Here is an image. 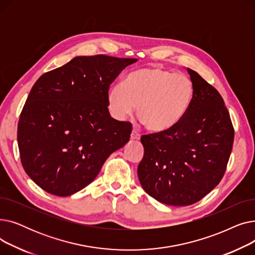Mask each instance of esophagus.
I'll return each instance as SVG.
<instances>
[{"instance_id":"esophagus-1","label":"esophagus","mask_w":255,"mask_h":255,"mask_svg":"<svg viewBox=\"0 0 255 255\" xmlns=\"http://www.w3.org/2000/svg\"><path fill=\"white\" fill-rule=\"evenodd\" d=\"M139 138H140V134H139V133H138L137 131H135V130H133V131L131 132V139L137 140V139H139Z\"/></svg>"}]
</instances>
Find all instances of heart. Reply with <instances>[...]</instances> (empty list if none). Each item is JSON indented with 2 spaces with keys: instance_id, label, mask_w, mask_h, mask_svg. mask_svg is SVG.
I'll return each instance as SVG.
<instances>
[{
  "instance_id": "obj_1",
  "label": "heart",
  "mask_w": 255,
  "mask_h": 255,
  "mask_svg": "<svg viewBox=\"0 0 255 255\" xmlns=\"http://www.w3.org/2000/svg\"><path fill=\"white\" fill-rule=\"evenodd\" d=\"M194 98L191 79L182 73L156 67L131 71L123 84L114 85L107 94L111 115L119 121L137 115L153 132H165L177 126L188 113Z\"/></svg>"
}]
</instances>
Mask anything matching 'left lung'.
I'll list each match as a JSON object with an SVG mask.
<instances>
[{"instance_id": "obj_1", "label": "left lung", "mask_w": 255, "mask_h": 255, "mask_svg": "<svg viewBox=\"0 0 255 255\" xmlns=\"http://www.w3.org/2000/svg\"><path fill=\"white\" fill-rule=\"evenodd\" d=\"M194 98L181 122L165 132L142 135L144 154L137 175L143 190L169 206H189L220 183L235 130L219 92L187 69Z\"/></svg>"}]
</instances>
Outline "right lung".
<instances>
[{"instance_id":"obj_1","label":"right lung","mask_w":255,"mask_h":255,"mask_svg":"<svg viewBox=\"0 0 255 255\" xmlns=\"http://www.w3.org/2000/svg\"><path fill=\"white\" fill-rule=\"evenodd\" d=\"M136 61L76 57L38 78L20 113L17 142L22 167L40 188L57 196L82 190L128 142L132 125L111 117L107 94Z\"/></svg>"}]
</instances>
